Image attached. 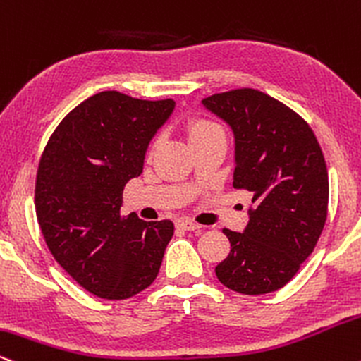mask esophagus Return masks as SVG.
Returning a JSON list of instances; mask_svg holds the SVG:
<instances>
[{"label": "esophagus", "instance_id": "34e87169", "mask_svg": "<svg viewBox=\"0 0 361 361\" xmlns=\"http://www.w3.org/2000/svg\"><path fill=\"white\" fill-rule=\"evenodd\" d=\"M176 226L180 228V230H185V231H196V230H199V228H201V224L190 221V219L180 218V219H177V221H176Z\"/></svg>", "mask_w": 361, "mask_h": 361}]
</instances>
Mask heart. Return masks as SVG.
<instances>
[{
    "label": "heart",
    "mask_w": 361,
    "mask_h": 361,
    "mask_svg": "<svg viewBox=\"0 0 361 361\" xmlns=\"http://www.w3.org/2000/svg\"><path fill=\"white\" fill-rule=\"evenodd\" d=\"M188 135L190 143L201 142V140L211 138V137H218V135H224L223 128L218 125V123L207 120L204 116H197L192 118L188 123Z\"/></svg>",
    "instance_id": "obj_1"
}]
</instances>
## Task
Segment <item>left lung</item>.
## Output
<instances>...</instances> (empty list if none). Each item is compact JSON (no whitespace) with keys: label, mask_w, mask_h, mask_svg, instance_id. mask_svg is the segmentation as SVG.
Returning a JSON list of instances; mask_svg holds the SVG:
<instances>
[{"label":"left lung","mask_w":361,"mask_h":361,"mask_svg":"<svg viewBox=\"0 0 361 361\" xmlns=\"http://www.w3.org/2000/svg\"><path fill=\"white\" fill-rule=\"evenodd\" d=\"M202 106L233 130V188L253 196L243 233L223 230L231 250L216 277L240 294H269L298 274L323 233L329 197L323 150L298 113L257 89L219 92Z\"/></svg>","instance_id":"obj_1"}]
</instances>
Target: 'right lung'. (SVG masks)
Wrapping results in <instances>:
<instances>
[{
    "label": "right lung",
    "instance_id": "right-lung-1",
    "mask_svg": "<svg viewBox=\"0 0 361 361\" xmlns=\"http://www.w3.org/2000/svg\"><path fill=\"white\" fill-rule=\"evenodd\" d=\"M172 99L104 91L61 121L37 171L35 209L57 264L101 299L133 298L155 281L173 223L120 214L126 182L143 172L147 148Z\"/></svg>",
    "mask_w": 361,
    "mask_h": 361
}]
</instances>
